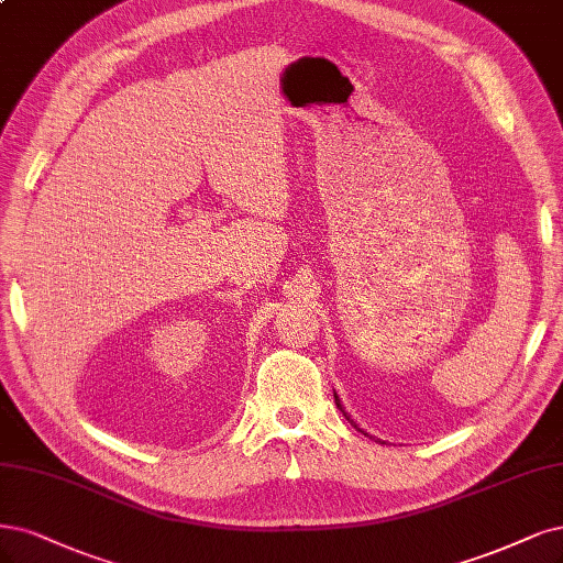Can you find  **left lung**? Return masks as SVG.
<instances>
[{"mask_svg":"<svg viewBox=\"0 0 563 563\" xmlns=\"http://www.w3.org/2000/svg\"><path fill=\"white\" fill-rule=\"evenodd\" d=\"M335 402H338V407H340V410H342V405H340V400H338V396H335ZM342 415H344V417H346V419H349V415H346V412H344V410H342ZM349 421H352V419H349ZM352 423H354V421H352ZM354 429H358V426H356V423H354ZM358 431H361V429H358ZM361 433H363V435H367V433H365V431H361ZM367 438H373V435H367Z\"/></svg>","mask_w":563,"mask_h":563,"instance_id":"left-lung-1","label":"left lung"}]
</instances>
